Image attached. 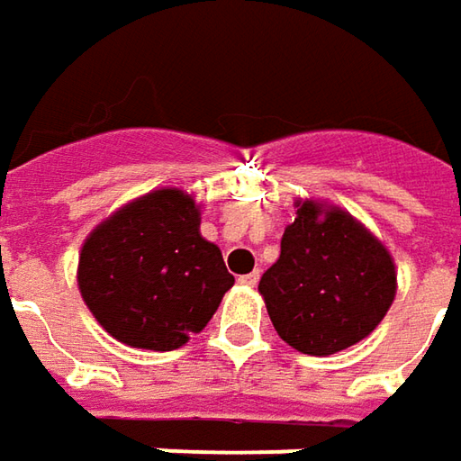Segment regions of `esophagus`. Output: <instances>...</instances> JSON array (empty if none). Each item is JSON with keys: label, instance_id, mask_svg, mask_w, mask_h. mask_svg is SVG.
I'll return each mask as SVG.
<instances>
[{"label": "esophagus", "instance_id": "1", "mask_svg": "<svg viewBox=\"0 0 461 461\" xmlns=\"http://www.w3.org/2000/svg\"><path fill=\"white\" fill-rule=\"evenodd\" d=\"M239 282H240V285H246V287H257V282H258V272H251V275H243V276H239Z\"/></svg>", "mask_w": 461, "mask_h": 461}]
</instances>
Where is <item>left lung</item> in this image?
Instances as JSON below:
<instances>
[{"instance_id":"1","label":"left lung","mask_w":461,"mask_h":461,"mask_svg":"<svg viewBox=\"0 0 461 461\" xmlns=\"http://www.w3.org/2000/svg\"><path fill=\"white\" fill-rule=\"evenodd\" d=\"M294 207L282 254L258 293L285 344L328 357L380 326L398 293V272L387 246L344 207L300 197Z\"/></svg>"}]
</instances>
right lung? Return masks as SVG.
I'll return each instance as SVG.
<instances>
[{
  "instance_id": "add662e5",
  "label": "right lung",
  "mask_w": 461,
  "mask_h": 461,
  "mask_svg": "<svg viewBox=\"0 0 461 461\" xmlns=\"http://www.w3.org/2000/svg\"><path fill=\"white\" fill-rule=\"evenodd\" d=\"M200 221L189 192L161 186L117 207L84 239L81 300L120 344L174 351L215 315L236 279Z\"/></svg>"
}]
</instances>
